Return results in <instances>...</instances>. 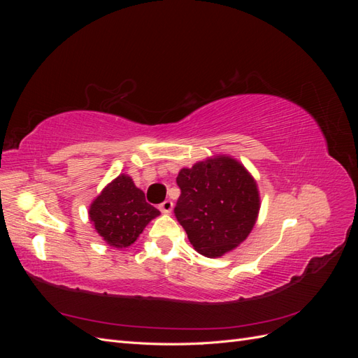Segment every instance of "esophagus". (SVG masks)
<instances>
[{
    "instance_id": "esophagus-1",
    "label": "esophagus",
    "mask_w": 358,
    "mask_h": 358,
    "mask_svg": "<svg viewBox=\"0 0 358 358\" xmlns=\"http://www.w3.org/2000/svg\"><path fill=\"white\" fill-rule=\"evenodd\" d=\"M159 210H161L162 213L170 215V213H171V210H173V201L166 200L164 203H161V204H159Z\"/></svg>"
}]
</instances>
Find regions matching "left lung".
<instances>
[{
    "label": "left lung",
    "mask_w": 358,
    "mask_h": 358,
    "mask_svg": "<svg viewBox=\"0 0 358 358\" xmlns=\"http://www.w3.org/2000/svg\"><path fill=\"white\" fill-rule=\"evenodd\" d=\"M176 182L175 215L197 252L218 258L246 241L262 201L257 180L241 161L213 155L180 169Z\"/></svg>",
    "instance_id": "obj_1"
}]
</instances>
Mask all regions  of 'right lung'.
I'll list each match as a JSON object with an SVG mask.
<instances>
[{
  "mask_svg": "<svg viewBox=\"0 0 358 358\" xmlns=\"http://www.w3.org/2000/svg\"><path fill=\"white\" fill-rule=\"evenodd\" d=\"M88 213L95 231L116 249L131 246L145 227L159 216V210L146 203L145 192L125 173L107 183L90 204Z\"/></svg>",
  "mask_w": 358,
  "mask_h": 358,
  "instance_id": "right-lung-1",
  "label": "right lung"
}]
</instances>
